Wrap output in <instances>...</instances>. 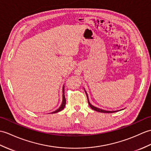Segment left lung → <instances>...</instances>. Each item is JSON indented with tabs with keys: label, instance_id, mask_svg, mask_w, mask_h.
I'll return each mask as SVG.
<instances>
[{
	"label": "left lung",
	"instance_id": "8db88e82",
	"mask_svg": "<svg viewBox=\"0 0 151 151\" xmlns=\"http://www.w3.org/2000/svg\"><path fill=\"white\" fill-rule=\"evenodd\" d=\"M85 92H86V93L87 98V100H88V104H89V105L90 107L92 109H93V110H94V111H97V112H100V113H114V112L118 111H106V110L101 109H100V108H98V107H96L93 106V105L91 104L90 102H89V99H88V95H87V94L86 91H85Z\"/></svg>",
	"mask_w": 151,
	"mask_h": 151
}]
</instances>
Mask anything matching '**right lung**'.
I'll list each match as a JSON object with an SVG mask.
<instances>
[{
    "instance_id": "obj_1",
    "label": "right lung",
    "mask_w": 151,
    "mask_h": 151,
    "mask_svg": "<svg viewBox=\"0 0 151 151\" xmlns=\"http://www.w3.org/2000/svg\"><path fill=\"white\" fill-rule=\"evenodd\" d=\"M65 103H66V101H65V95H64V86L62 88V102L61 106H60V107L57 109L56 111L52 112V113H57L58 112L62 111V109H64L65 106Z\"/></svg>"
}]
</instances>
